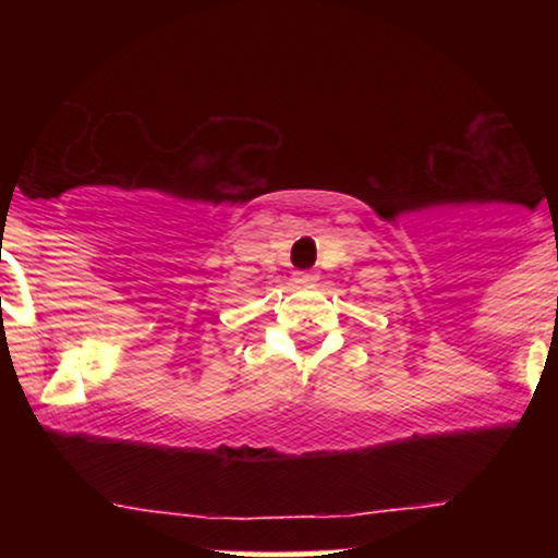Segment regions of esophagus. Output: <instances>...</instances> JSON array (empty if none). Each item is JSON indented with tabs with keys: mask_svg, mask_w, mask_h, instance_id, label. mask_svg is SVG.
Here are the masks:
<instances>
[{
	"mask_svg": "<svg viewBox=\"0 0 558 558\" xmlns=\"http://www.w3.org/2000/svg\"><path fill=\"white\" fill-rule=\"evenodd\" d=\"M293 283L299 288H312L317 283V275L315 272H293Z\"/></svg>",
	"mask_w": 558,
	"mask_h": 558,
	"instance_id": "34e87169",
	"label": "esophagus"
}]
</instances>
